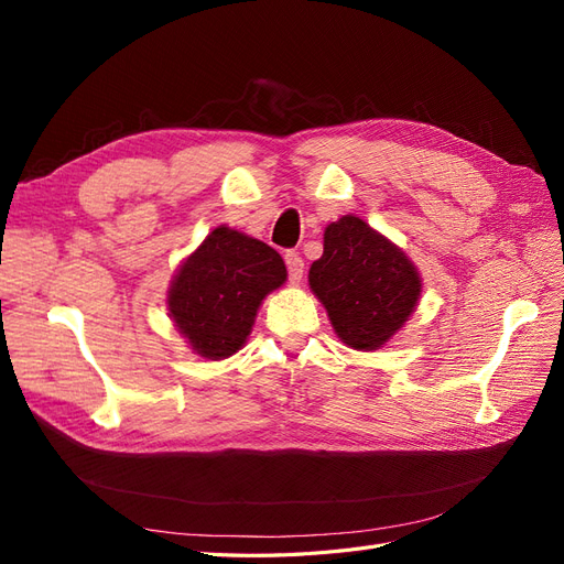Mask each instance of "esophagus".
Masks as SVG:
<instances>
[{
    "label": "esophagus",
    "instance_id": "1",
    "mask_svg": "<svg viewBox=\"0 0 564 564\" xmlns=\"http://www.w3.org/2000/svg\"><path fill=\"white\" fill-rule=\"evenodd\" d=\"M284 263H286V272H289V282L299 284L303 280V259L299 251H286L284 253Z\"/></svg>",
    "mask_w": 564,
    "mask_h": 564
}]
</instances>
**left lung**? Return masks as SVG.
Masks as SVG:
<instances>
[{
    "label": "left lung",
    "mask_w": 564,
    "mask_h": 564,
    "mask_svg": "<svg viewBox=\"0 0 564 564\" xmlns=\"http://www.w3.org/2000/svg\"><path fill=\"white\" fill-rule=\"evenodd\" d=\"M308 282L338 338L355 350L383 348L421 296L416 265L357 216H340L324 230V251Z\"/></svg>",
    "instance_id": "left-lung-1"
}]
</instances>
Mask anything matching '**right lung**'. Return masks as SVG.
I'll list each match as a JSON object with an SVG mask.
<instances>
[{
	"label": "right lung",
	"mask_w": 564,
	"mask_h": 564,
	"mask_svg": "<svg viewBox=\"0 0 564 564\" xmlns=\"http://www.w3.org/2000/svg\"><path fill=\"white\" fill-rule=\"evenodd\" d=\"M284 280L286 265L275 249L218 226L176 270L169 315L193 352L224 360L245 346L261 301Z\"/></svg>",
	"instance_id": "obj_1"
}]
</instances>
